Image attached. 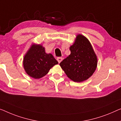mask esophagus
<instances>
[{"label":"esophagus","instance_id":"34e87169","mask_svg":"<svg viewBox=\"0 0 121 121\" xmlns=\"http://www.w3.org/2000/svg\"><path fill=\"white\" fill-rule=\"evenodd\" d=\"M62 57H57V61H58V62L59 63V64H60V63L61 62V61H62Z\"/></svg>","mask_w":121,"mask_h":121}]
</instances>
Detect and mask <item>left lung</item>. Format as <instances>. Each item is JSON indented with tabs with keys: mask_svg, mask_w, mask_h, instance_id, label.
I'll return each instance as SVG.
<instances>
[{
	"mask_svg": "<svg viewBox=\"0 0 121 121\" xmlns=\"http://www.w3.org/2000/svg\"><path fill=\"white\" fill-rule=\"evenodd\" d=\"M69 49L71 54L60 62L61 68L74 82L87 80L94 73L97 65L96 55L91 43L84 36L79 35Z\"/></svg>",
	"mask_w": 121,
	"mask_h": 121,
	"instance_id": "1",
	"label": "left lung"
}]
</instances>
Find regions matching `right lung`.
<instances>
[{
  "instance_id": "right-lung-1",
  "label": "right lung",
  "mask_w": 121,
  "mask_h": 121,
  "mask_svg": "<svg viewBox=\"0 0 121 121\" xmlns=\"http://www.w3.org/2000/svg\"><path fill=\"white\" fill-rule=\"evenodd\" d=\"M58 62L51 54H46L44 48L41 45H33L23 60V65L26 73L35 79L46 75L53 66Z\"/></svg>"
}]
</instances>
